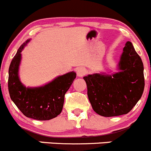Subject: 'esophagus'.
Here are the masks:
<instances>
[{"label":"esophagus","instance_id":"1","mask_svg":"<svg viewBox=\"0 0 151 151\" xmlns=\"http://www.w3.org/2000/svg\"><path fill=\"white\" fill-rule=\"evenodd\" d=\"M86 70L85 68H78L77 71H76V73H77V76L78 77H83V76L86 75Z\"/></svg>","mask_w":151,"mask_h":151}]
</instances>
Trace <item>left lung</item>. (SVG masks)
Here are the masks:
<instances>
[{
	"mask_svg": "<svg viewBox=\"0 0 151 151\" xmlns=\"http://www.w3.org/2000/svg\"><path fill=\"white\" fill-rule=\"evenodd\" d=\"M119 72L84 76L87 95L94 111L104 117L126 114L142 95L144 67L132 43L128 41L118 64Z\"/></svg>",
	"mask_w": 151,
	"mask_h": 151,
	"instance_id": "8db88e82",
	"label": "left lung"
}]
</instances>
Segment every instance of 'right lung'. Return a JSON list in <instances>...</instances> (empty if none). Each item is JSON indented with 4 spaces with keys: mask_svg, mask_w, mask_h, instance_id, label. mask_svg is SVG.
<instances>
[{
    "mask_svg": "<svg viewBox=\"0 0 151 151\" xmlns=\"http://www.w3.org/2000/svg\"><path fill=\"white\" fill-rule=\"evenodd\" d=\"M29 41L28 40L20 46L10 64L8 80L10 98L27 117L37 120H51L62 112L65 95L76 78V73L73 71L60 76L40 87H25L20 82L18 70L21 52Z\"/></svg>",
    "mask_w": 151,
    "mask_h": 151,
    "instance_id": "add662e5",
    "label": "right lung"
}]
</instances>
